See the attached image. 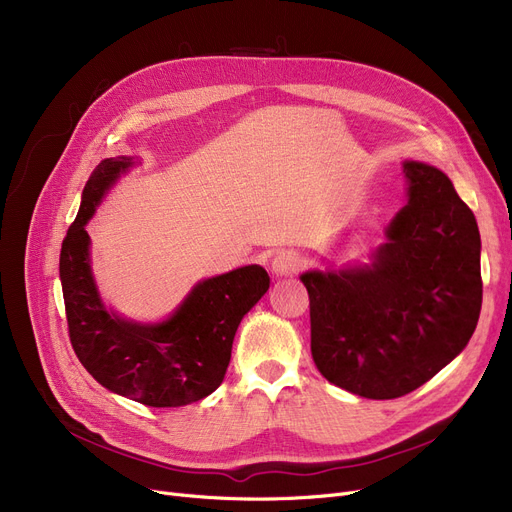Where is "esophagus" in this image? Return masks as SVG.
Wrapping results in <instances>:
<instances>
[{"instance_id": "esophagus-1", "label": "esophagus", "mask_w": 512, "mask_h": 512, "mask_svg": "<svg viewBox=\"0 0 512 512\" xmlns=\"http://www.w3.org/2000/svg\"><path fill=\"white\" fill-rule=\"evenodd\" d=\"M303 265V257L297 251H278L272 259V274L278 278L294 276Z\"/></svg>"}]
</instances>
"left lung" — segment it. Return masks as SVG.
<instances>
[{
    "mask_svg": "<svg viewBox=\"0 0 512 512\" xmlns=\"http://www.w3.org/2000/svg\"><path fill=\"white\" fill-rule=\"evenodd\" d=\"M409 203L371 265L301 276L309 292L311 355L348 392L405 396L467 346L481 311V238L450 178L405 161Z\"/></svg>",
    "mask_w": 512,
    "mask_h": 512,
    "instance_id": "obj_1",
    "label": "left lung"
}]
</instances>
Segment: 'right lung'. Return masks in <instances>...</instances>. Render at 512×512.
Instances as JSON below:
<instances>
[{
  "label": "right lung",
  "instance_id": "obj_1",
  "mask_svg": "<svg viewBox=\"0 0 512 512\" xmlns=\"http://www.w3.org/2000/svg\"><path fill=\"white\" fill-rule=\"evenodd\" d=\"M134 164L103 159L91 174L60 253L68 334L83 367L107 390L147 407H184L224 380L240 319L270 288L261 265L199 282L161 324L143 326L107 311L89 263L87 222L101 197Z\"/></svg>",
  "mask_w": 512,
  "mask_h": 512
}]
</instances>
